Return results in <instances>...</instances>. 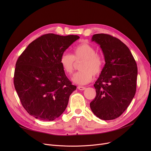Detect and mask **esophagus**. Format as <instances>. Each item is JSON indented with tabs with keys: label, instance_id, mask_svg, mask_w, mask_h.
Listing matches in <instances>:
<instances>
[{
	"label": "esophagus",
	"instance_id": "1",
	"mask_svg": "<svg viewBox=\"0 0 151 151\" xmlns=\"http://www.w3.org/2000/svg\"><path fill=\"white\" fill-rule=\"evenodd\" d=\"M78 89L80 91H84L86 89V88L83 86H78Z\"/></svg>",
	"mask_w": 151,
	"mask_h": 151
}]
</instances>
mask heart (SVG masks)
Returning a JSON list of instances; mask_svg holds the SVG:
<instances>
[{"mask_svg": "<svg viewBox=\"0 0 151 151\" xmlns=\"http://www.w3.org/2000/svg\"><path fill=\"white\" fill-rule=\"evenodd\" d=\"M75 60H83L80 66V71L75 73L71 78L73 83L80 86L89 83L93 79V75H98L101 72L104 64L101 55L96 52L93 46L88 43H82L73 49V55L64 52L62 54L60 63L64 72L70 75L73 73Z\"/></svg>", "mask_w": 151, "mask_h": 151, "instance_id": "1", "label": "heart"}]
</instances>
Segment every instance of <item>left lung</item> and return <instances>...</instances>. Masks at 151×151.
I'll use <instances>...</instances> for the list:
<instances>
[{"mask_svg": "<svg viewBox=\"0 0 151 151\" xmlns=\"http://www.w3.org/2000/svg\"><path fill=\"white\" fill-rule=\"evenodd\" d=\"M105 64L93 84L96 97L90 103L93 113L102 120H113L128 108L137 89L138 68L129 47L120 40L105 34H95Z\"/></svg>", "mask_w": 151, "mask_h": 151, "instance_id": "1", "label": "left lung"}]
</instances>
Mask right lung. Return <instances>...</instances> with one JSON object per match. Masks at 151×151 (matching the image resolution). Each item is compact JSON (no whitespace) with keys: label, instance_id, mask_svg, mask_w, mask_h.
Masks as SVG:
<instances>
[{"label":"right lung","instance_id":"add662e5","mask_svg":"<svg viewBox=\"0 0 151 151\" xmlns=\"http://www.w3.org/2000/svg\"><path fill=\"white\" fill-rule=\"evenodd\" d=\"M80 37L47 34L30 43L19 57L14 85L27 113L39 120L53 121L65 110L71 84L60 63L62 54Z\"/></svg>","mask_w":151,"mask_h":151}]
</instances>
